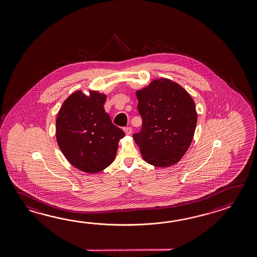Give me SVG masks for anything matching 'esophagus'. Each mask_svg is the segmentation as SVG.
<instances>
[{
	"instance_id": "1",
	"label": "esophagus",
	"mask_w": 257,
	"mask_h": 257,
	"mask_svg": "<svg viewBox=\"0 0 257 257\" xmlns=\"http://www.w3.org/2000/svg\"><path fill=\"white\" fill-rule=\"evenodd\" d=\"M124 131H125L126 135H131V133H132V128H131V126H126V127L124 128Z\"/></svg>"
}]
</instances>
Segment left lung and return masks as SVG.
<instances>
[{
    "mask_svg": "<svg viewBox=\"0 0 257 257\" xmlns=\"http://www.w3.org/2000/svg\"><path fill=\"white\" fill-rule=\"evenodd\" d=\"M142 130L133 134L142 158L156 167H169L180 161L193 141L197 121L190 94L169 79L153 80L138 90Z\"/></svg>",
    "mask_w": 257,
    "mask_h": 257,
    "instance_id": "1",
    "label": "left lung"
}]
</instances>
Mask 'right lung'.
I'll return each mask as SVG.
<instances>
[{"instance_id": "add662e5", "label": "right lung", "mask_w": 257, "mask_h": 257, "mask_svg": "<svg viewBox=\"0 0 257 257\" xmlns=\"http://www.w3.org/2000/svg\"><path fill=\"white\" fill-rule=\"evenodd\" d=\"M77 91L66 99L56 119V139L60 151L75 168L96 174L115 160L125 133L105 113L106 95Z\"/></svg>"}]
</instances>
